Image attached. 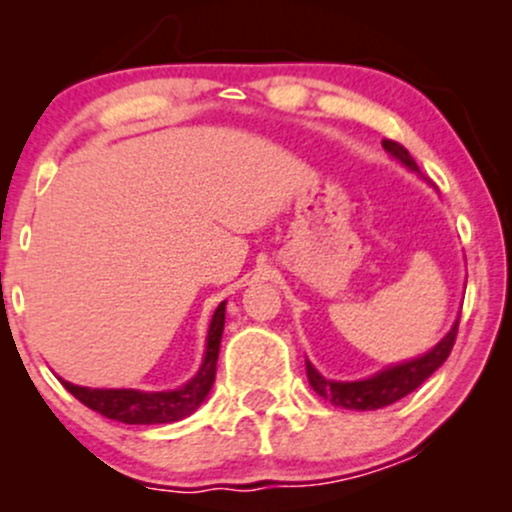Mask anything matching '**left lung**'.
<instances>
[{"label": "left lung", "instance_id": "obj_1", "mask_svg": "<svg viewBox=\"0 0 512 512\" xmlns=\"http://www.w3.org/2000/svg\"><path fill=\"white\" fill-rule=\"evenodd\" d=\"M383 149L395 158V161L402 163L404 168L411 170V173L421 175L419 166H416V161L409 156V151L404 149V146L392 142V139H385ZM457 325H460V317H457L455 325L450 327V332L445 334L431 351H426L424 356H416L409 358V361L395 363V366H387L363 380H330L305 358V370H308L310 387H313L322 399H327L334 407L342 409L373 411L383 409L387 404H395L397 399L411 395L416 387L424 383L426 378H431V375L443 366L445 358L450 356L452 344H455Z\"/></svg>", "mask_w": 512, "mask_h": 512}]
</instances>
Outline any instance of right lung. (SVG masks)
Listing matches in <instances>:
<instances>
[{"mask_svg": "<svg viewBox=\"0 0 512 512\" xmlns=\"http://www.w3.org/2000/svg\"><path fill=\"white\" fill-rule=\"evenodd\" d=\"M223 322H226V301L219 303L214 310L207 330V349H204L202 366L195 373V378L187 380L185 385L175 387V390H161V392H146V390H132V387H84L74 385L69 380L60 383L67 387L72 395L86 404L88 409L98 411L105 419L120 421V424H173V421L185 419L192 411L199 409L209 395L211 385L216 378V361H219V346L223 334Z\"/></svg>", "mask_w": 512, "mask_h": 512, "instance_id": "add662e5", "label": "right lung"}]
</instances>
